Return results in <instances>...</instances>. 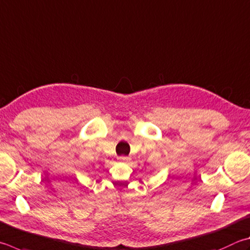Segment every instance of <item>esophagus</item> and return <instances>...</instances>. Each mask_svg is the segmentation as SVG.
<instances>
[{
  "label": "esophagus",
  "mask_w": 250,
  "mask_h": 250,
  "mask_svg": "<svg viewBox=\"0 0 250 250\" xmlns=\"http://www.w3.org/2000/svg\"><path fill=\"white\" fill-rule=\"evenodd\" d=\"M118 160H119L120 162H122V163H126V162H129V158L126 157V156H120L119 158H118Z\"/></svg>",
  "instance_id": "obj_1"
}]
</instances>
